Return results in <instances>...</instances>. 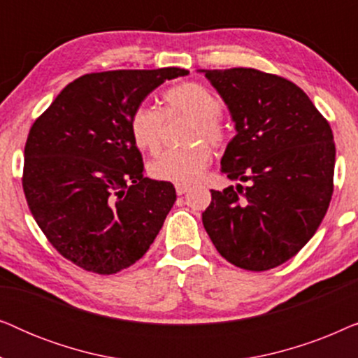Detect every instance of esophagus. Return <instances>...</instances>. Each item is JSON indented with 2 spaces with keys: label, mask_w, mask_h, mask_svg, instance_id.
<instances>
[{
  "label": "esophagus",
  "mask_w": 358,
  "mask_h": 358,
  "mask_svg": "<svg viewBox=\"0 0 358 358\" xmlns=\"http://www.w3.org/2000/svg\"><path fill=\"white\" fill-rule=\"evenodd\" d=\"M189 185L187 184H176V194L178 195H184L185 192H189Z\"/></svg>",
  "instance_id": "1"
}]
</instances>
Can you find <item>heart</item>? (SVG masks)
<instances>
[{"label": "heart", "instance_id": "b5f03b06", "mask_svg": "<svg viewBox=\"0 0 358 358\" xmlns=\"http://www.w3.org/2000/svg\"><path fill=\"white\" fill-rule=\"evenodd\" d=\"M163 112L158 107L140 104L131 112L129 120L130 136L136 148L156 153L163 141L164 115L182 114L192 119L182 148L164 151L148 166V173L156 180L174 184H192L202 178L212 161L206 141L213 148H222L228 141V127L222 110L223 102L207 86L184 81L168 87L161 96ZM206 141L203 142V140Z\"/></svg>", "mask_w": 358, "mask_h": 358}]
</instances>
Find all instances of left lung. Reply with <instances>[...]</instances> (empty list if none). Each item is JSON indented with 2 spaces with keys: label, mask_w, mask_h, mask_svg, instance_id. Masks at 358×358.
<instances>
[{
  "label": "left lung",
  "mask_w": 358,
  "mask_h": 358,
  "mask_svg": "<svg viewBox=\"0 0 358 358\" xmlns=\"http://www.w3.org/2000/svg\"><path fill=\"white\" fill-rule=\"evenodd\" d=\"M238 134L223 173L246 187L212 192L202 213L217 251L244 271L292 259L313 238L334 192L336 145L329 122L295 83L254 68L208 70Z\"/></svg>",
  "instance_id": "obj_1"
}]
</instances>
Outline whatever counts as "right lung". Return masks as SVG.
<instances>
[{
    "label": "right lung",
    "mask_w": 358,
    "mask_h": 358,
    "mask_svg": "<svg viewBox=\"0 0 358 358\" xmlns=\"http://www.w3.org/2000/svg\"><path fill=\"white\" fill-rule=\"evenodd\" d=\"M180 68L90 73L70 83L29 130L22 189L63 257L110 275L145 256L176 202L171 182L145 178L130 136L135 107Z\"/></svg>",
    "instance_id": "add662e5"
}]
</instances>
